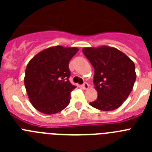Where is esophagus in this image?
<instances>
[{
    "instance_id": "obj_1",
    "label": "esophagus",
    "mask_w": 152,
    "mask_h": 152,
    "mask_svg": "<svg viewBox=\"0 0 152 152\" xmlns=\"http://www.w3.org/2000/svg\"><path fill=\"white\" fill-rule=\"evenodd\" d=\"M81 87H82L83 89L87 90V89H88V88H89V84H88L87 82H84V84H83L82 85H81Z\"/></svg>"
}]
</instances>
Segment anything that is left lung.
<instances>
[{"instance_id": "8db88e82", "label": "left lung", "mask_w": 152, "mask_h": 152, "mask_svg": "<svg viewBox=\"0 0 152 152\" xmlns=\"http://www.w3.org/2000/svg\"><path fill=\"white\" fill-rule=\"evenodd\" d=\"M94 68V84L97 98L90 105L102 111L119 108L127 99L136 79L135 64L116 48L86 47L82 49Z\"/></svg>"}]
</instances>
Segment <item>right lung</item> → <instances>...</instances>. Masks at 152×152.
<instances>
[{
	"mask_svg": "<svg viewBox=\"0 0 152 152\" xmlns=\"http://www.w3.org/2000/svg\"><path fill=\"white\" fill-rule=\"evenodd\" d=\"M78 50L76 47H49L29 61L24 84L29 101L37 110L51 115L69 104L71 92L76 87L68 80V64Z\"/></svg>",
	"mask_w": 152,
	"mask_h": 152,
	"instance_id": "add662e5",
	"label": "right lung"
}]
</instances>
